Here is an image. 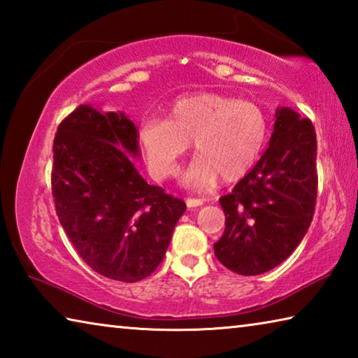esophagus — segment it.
Here are the masks:
<instances>
[{
  "mask_svg": "<svg viewBox=\"0 0 358 358\" xmlns=\"http://www.w3.org/2000/svg\"><path fill=\"white\" fill-rule=\"evenodd\" d=\"M202 203H203V199H194V197H187V199H186V205H187V208L201 207Z\"/></svg>",
  "mask_w": 358,
  "mask_h": 358,
  "instance_id": "1",
  "label": "esophagus"
}]
</instances>
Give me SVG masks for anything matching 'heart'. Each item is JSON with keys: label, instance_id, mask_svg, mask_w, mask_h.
I'll return each instance as SVG.
<instances>
[{"label": "heart", "instance_id": "heart-1", "mask_svg": "<svg viewBox=\"0 0 358 358\" xmlns=\"http://www.w3.org/2000/svg\"><path fill=\"white\" fill-rule=\"evenodd\" d=\"M266 117L250 101L220 93L178 99L166 118H147L138 129L148 171L156 180L172 177L189 143L196 159L183 173L192 187H208L217 177L232 181L256 164L266 141Z\"/></svg>", "mask_w": 358, "mask_h": 358}]
</instances>
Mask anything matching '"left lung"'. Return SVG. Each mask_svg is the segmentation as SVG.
Returning a JSON list of instances; mask_svg holds the SVG:
<instances>
[{"instance_id": "left-lung-1", "label": "left lung", "mask_w": 358, "mask_h": 358, "mask_svg": "<svg viewBox=\"0 0 358 358\" xmlns=\"http://www.w3.org/2000/svg\"><path fill=\"white\" fill-rule=\"evenodd\" d=\"M268 148L227 196L226 229L215 256L238 275L275 268L294 252L313 221L317 196V141L308 118L276 108Z\"/></svg>"}]
</instances>
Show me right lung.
I'll return each instance as SVG.
<instances>
[{
	"label": "right lung",
	"instance_id": "1",
	"mask_svg": "<svg viewBox=\"0 0 358 358\" xmlns=\"http://www.w3.org/2000/svg\"><path fill=\"white\" fill-rule=\"evenodd\" d=\"M137 128L123 112L78 106L53 141L52 194L58 220L99 275L136 282L166 256L186 203L148 185L131 159Z\"/></svg>",
	"mask_w": 358,
	"mask_h": 358
}]
</instances>
